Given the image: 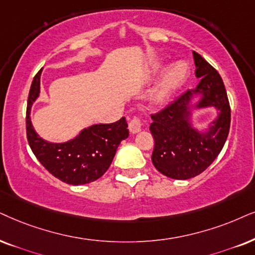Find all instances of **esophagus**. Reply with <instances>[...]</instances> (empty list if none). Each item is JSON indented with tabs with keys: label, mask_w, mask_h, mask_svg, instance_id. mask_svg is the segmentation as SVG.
<instances>
[{
	"label": "esophagus",
	"mask_w": 255,
	"mask_h": 255,
	"mask_svg": "<svg viewBox=\"0 0 255 255\" xmlns=\"http://www.w3.org/2000/svg\"><path fill=\"white\" fill-rule=\"evenodd\" d=\"M142 125H143V122H142V119H141V117L135 115V117L130 119L129 124H128V128H129V131L131 134H135V133H137V131L141 130Z\"/></svg>",
	"instance_id": "34e87169"
}]
</instances>
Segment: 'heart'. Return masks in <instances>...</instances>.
<instances>
[{
	"instance_id": "heart-1",
	"label": "heart",
	"mask_w": 255,
	"mask_h": 255,
	"mask_svg": "<svg viewBox=\"0 0 255 255\" xmlns=\"http://www.w3.org/2000/svg\"><path fill=\"white\" fill-rule=\"evenodd\" d=\"M161 64L157 63L154 67V70H160ZM188 77V69L185 63H175L172 67L163 73L161 76L159 85H157L155 89V94H154V99L159 104H163L168 100L173 93H175L180 87L183 85Z\"/></svg>"
}]
</instances>
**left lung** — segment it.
<instances>
[{
  "label": "left lung",
  "instance_id": "obj_1",
  "mask_svg": "<svg viewBox=\"0 0 255 255\" xmlns=\"http://www.w3.org/2000/svg\"><path fill=\"white\" fill-rule=\"evenodd\" d=\"M199 85L186 90L155 114L149 129L154 136L151 162L161 174L187 180L201 174L211 165L226 142L231 126V107L221 76L200 54L193 51ZM202 94L198 107L213 105L221 111L207 133L193 130L188 122V104L193 95Z\"/></svg>",
  "mask_w": 255,
  "mask_h": 255
}]
</instances>
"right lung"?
<instances>
[{
	"label": "right lung",
	"instance_id": "obj_1",
	"mask_svg": "<svg viewBox=\"0 0 255 255\" xmlns=\"http://www.w3.org/2000/svg\"><path fill=\"white\" fill-rule=\"evenodd\" d=\"M41 70L34 76L28 95L25 129L28 143L41 165L61 181L85 185L101 178L111 166L119 144L128 137L125 118L113 124L94 125L68 142L50 143L36 134L30 122V108L40 94Z\"/></svg>",
	"mask_w": 255,
	"mask_h": 255
}]
</instances>
